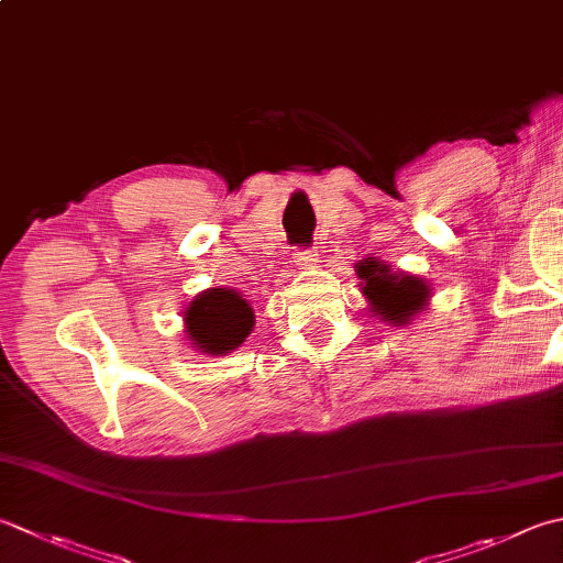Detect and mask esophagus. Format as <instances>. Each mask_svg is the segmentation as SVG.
Instances as JSON below:
<instances>
[{"mask_svg":"<svg viewBox=\"0 0 563 563\" xmlns=\"http://www.w3.org/2000/svg\"><path fill=\"white\" fill-rule=\"evenodd\" d=\"M292 258H295V266L302 268V271L314 268L317 263H319V261H317V251H312V249H295Z\"/></svg>","mask_w":563,"mask_h":563,"instance_id":"1","label":"esophagus"}]
</instances>
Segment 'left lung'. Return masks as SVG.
<instances>
[{"label": "left lung", "instance_id": "1", "mask_svg": "<svg viewBox=\"0 0 563 563\" xmlns=\"http://www.w3.org/2000/svg\"><path fill=\"white\" fill-rule=\"evenodd\" d=\"M358 278L363 280L361 290L368 297L371 312L398 327L410 322V317L422 310L429 297V288L420 278L390 273L378 261L361 263Z\"/></svg>", "mask_w": 563, "mask_h": 563}]
</instances>
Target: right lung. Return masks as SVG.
<instances>
[{"label":"right lung","mask_w":563,"mask_h":563,"mask_svg":"<svg viewBox=\"0 0 563 563\" xmlns=\"http://www.w3.org/2000/svg\"><path fill=\"white\" fill-rule=\"evenodd\" d=\"M185 332L202 354H229L253 329L251 305L234 290L212 288L197 295L185 312Z\"/></svg>","instance_id":"1"}]
</instances>
